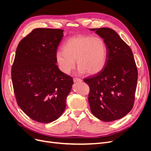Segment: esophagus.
<instances>
[{
	"label": "esophagus",
	"mask_w": 151,
	"mask_h": 151,
	"mask_svg": "<svg viewBox=\"0 0 151 151\" xmlns=\"http://www.w3.org/2000/svg\"><path fill=\"white\" fill-rule=\"evenodd\" d=\"M82 80L81 79H78V78H73V81L75 83H76V82H80V81H81Z\"/></svg>",
	"instance_id": "1"
}]
</instances>
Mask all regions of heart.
<instances>
[{
    "mask_svg": "<svg viewBox=\"0 0 151 151\" xmlns=\"http://www.w3.org/2000/svg\"><path fill=\"white\" fill-rule=\"evenodd\" d=\"M63 51H58L55 57L60 70L69 74L78 66V73L90 75L101 71L106 63L108 49L101 38L78 35L68 39L63 46Z\"/></svg>",
    "mask_w": 151,
    "mask_h": 151,
    "instance_id": "1",
    "label": "heart"
}]
</instances>
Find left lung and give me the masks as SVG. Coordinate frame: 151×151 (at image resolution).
<instances>
[{
    "mask_svg": "<svg viewBox=\"0 0 151 151\" xmlns=\"http://www.w3.org/2000/svg\"><path fill=\"white\" fill-rule=\"evenodd\" d=\"M103 39L108 49L103 70L84 81L90 86L88 101L97 118L110 122L123 118L132 109L137 69L130 47L109 28L90 29Z\"/></svg>",
    "mask_w": 151,
    "mask_h": 151,
    "instance_id": "obj_1",
    "label": "left lung"
}]
</instances>
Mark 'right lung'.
Instances as JSON below:
<instances>
[{
	"mask_svg": "<svg viewBox=\"0 0 151 151\" xmlns=\"http://www.w3.org/2000/svg\"><path fill=\"white\" fill-rule=\"evenodd\" d=\"M63 30L36 29L20 42L12 67V81L20 109L35 121L49 123L64 112L73 85L56 65Z\"/></svg>",
	"mask_w": 151,
	"mask_h": 151,
	"instance_id": "1",
	"label": "right lung"
}]
</instances>
